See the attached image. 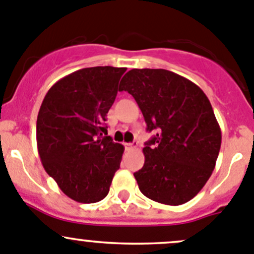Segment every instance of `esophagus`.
Returning <instances> with one entry per match:
<instances>
[{"instance_id": "obj_1", "label": "esophagus", "mask_w": 254, "mask_h": 254, "mask_svg": "<svg viewBox=\"0 0 254 254\" xmlns=\"http://www.w3.org/2000/svg\"><path fill=\"white\" fill-rule=\"evenodd\" d=\"M125 144V148H126L127 150H130V149H134L135 147H137V143H124Z\"/></svg>"}]
</instances>
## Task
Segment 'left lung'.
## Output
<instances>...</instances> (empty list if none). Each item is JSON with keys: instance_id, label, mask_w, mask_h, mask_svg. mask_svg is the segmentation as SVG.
I'll return each instance as SVG.
<instances>
[{"instance_id": "8db88e82", "label": "left lung", "mask_w": 254, "mask_h": 254, "mask_svg": "<svg viewBox=\"0 0 254 254\" xmlns=\"http://www.w3.org/2000/svg\"><path fill=\"white\" fill-rule=\"evenodd\" d=\"M155 135L143 148L144 165L134 173L140 192L165 205L185 204L204 188L221 147L211 104L190 80L164 69H132L122 77Z\"/></svg>"}]
</instances>
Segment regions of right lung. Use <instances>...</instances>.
Returning a JSON list of instances; mask_svg holds the SVG:
<instances>
[{
  "label": "right lung",
  "mask_w": 254,
  "mask_h": 254,
  "mask_svg": "<svg viewBox=\"0 0 254 254\" xmlns=\"http://www.w3.org/2000/svg\"><path fill=\"white\" fill-rule=\"evenodd\" d=\"M126 67H85L55 82L37 119V145L45 172L74 201L107 196L124 145L107 134L106 116Z\"/></svg>",
  "instance_id": "right-lung-1"
}]
</instances>
